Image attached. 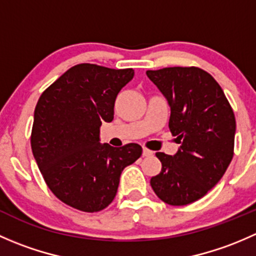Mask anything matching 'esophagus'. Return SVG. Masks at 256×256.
Returning <instances> with one entry per match:
<instances>
[{
  "label": "esophagus",
  "mask_w": 256,
  "mask_h": 256,
  "mask_svg": "<svg viewBox=\"0 0 256 256\" xmlns=\"http://www.w3.org/2000/svg\"><path fill=\"white\" fill-rule=\"evenodd\" d=\"M142 156L144 157L154 156V152H152L151 150H148V148H146V147H144V148H142Z\"/></svg>",
  "instance_id": "1"
}]
</instances>
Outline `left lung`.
Listing matches in <instances>:
<instances>
[{"label":"left lung","mask_w":256,"mask_h":256,"mask_svg":"<svg viewBox=\"0 0 256 256\" xmlns=\"http://www.w3.org/2000/svg\"><path fill=\"white\" fill-rule=\"evenodd\" d=\"M146 74L168 102V128L180 144L174 156L157 152L162 170L150 183L167 204H190L226 174L234 154L236 116L220 85L203 69L172 66Z\"/></svg>","instance_id":"obj_1"}]
</instances>
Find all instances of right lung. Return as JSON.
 Segmentation results:
<instances>
[{
    "mask_svg": "<svg viewBox=\"0 0 256 256\" xmlns=\"http://www.w3.org/2000/svg\"><path fill=\"white\" fill-rule=\"evenodd\" d=\"M132 69L82 63L43 92L36 105L30 146L49 190L82 212L102 210L115 198L121 172L142 154L138 144H100V126L112 122L120 90Z\"/></svg>",
    "mask_w": 256,
    "mask_h": 256,
    "instance_id": "right-lung-1",
    "label": "right lung"
}]
</instances>
